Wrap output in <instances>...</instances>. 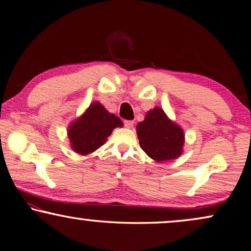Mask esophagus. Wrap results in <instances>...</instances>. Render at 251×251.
Listing matches in <instances>:
<instances>
[{
    "mask_svg": "<svg viewBox=\"0 0 251 251\" xmlns=\"http://www.w3.org/2000/svg\"><path fill=\"white\" fill-rule=\"evenodd\" d=\"M133 125H134V122L132 120H126L125 121V126H126V128H128V129L132 128Z\"/></svg>",
    "mask_w": 251,
    "mask_h": 251,
    "instance_id": "obj_1",
    "label": "esophagus"
}]
</instances>
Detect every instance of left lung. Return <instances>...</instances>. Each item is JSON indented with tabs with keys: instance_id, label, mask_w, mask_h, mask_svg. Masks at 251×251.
I'll return each mask as SVG.
<instances>
[{
	"instance_id": "left-lung-1",
	"label": "left lung",
	"mask_w": 251,
	"mask_h": 251,
	"mask_svg": "<svg viewBox=\"0 0 251 251\" xmlns=\"http://www.w3.org/2000/svg\"><path fill=\"white\" fill-rule=\"evenodd\" d=\"M137 134L140 147L156 162L175 160L183 153L184 131L160 107L147 112L137 125Z\"/></svg>"
}]
</instances>
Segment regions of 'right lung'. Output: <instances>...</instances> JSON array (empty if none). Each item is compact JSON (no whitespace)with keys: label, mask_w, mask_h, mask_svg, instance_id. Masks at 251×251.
Masks as SVG:
<instances>
[{"label":"right lung","mask_w":251,"mask_h":251,"mask_svg":"<svg viewBox=\"0 0 251 251\" xmlns=\"http://www.w3.org/2000/svg\"><path fill=\"white\" fill-rule=\"evenodd\" d=\"M118 126H123L120 118L107 111L99 101H94L69 125L67 134L70 148L80 155L90 154L107 142V138Z\"/></svg>","instance_id":"right-lung-1"}]
</instances>
